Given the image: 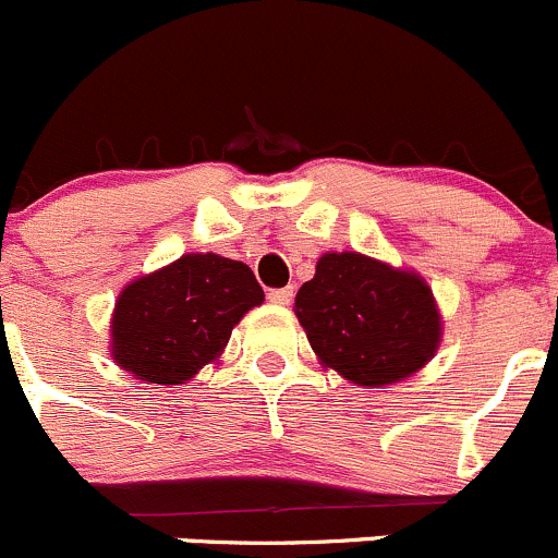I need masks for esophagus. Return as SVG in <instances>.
Instances as JSON below:
<instances>
[{"instance_id": "1", "label": "esophagus", "mask_w": 558, "mask_h": 558, "mask_svg": "<svg viewBox=\"0 0 558 558\" xmlns=\"http://www.w3.org/2000/svg\"><path fill=\"white\" fill-rule=\"evenodd\" d=\"M295 290L292 287H279V290H268V301L277 303V306H287L292 301Z\"/></svg>"}]
</instances>
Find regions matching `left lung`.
<instances>
[{
    "label": "left lung",
    "instance_id": "8db88e82",
    "mask_svg": "<svg viewBox=\"0 0 558 558\" xmlns=\"http://www.w3.org/2000/svg\"><path fill=\"white\" fill-rule=\"evenodd\" d=\"M298 323L319 363L363 388L426 366L442 341L432 287L412 271L357 252H328L295 295Z\"/></svg>",
    "mask_w": 558,
    "mask_h": 558
}]
</instances>
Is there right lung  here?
Listing matches in <instances>:
<instances>
[{"label":"right lung","mask_w":558,"mask_h":558,"mask_svg":"<svg viewBox=\"0 0 558 558\" xmlns=\"http://www.w3.org/2000/svg\"><path fill=\"white\" fill-rule=\"evenodd\" d=\"M263 298L244 263L214 252L184 255L121 290L110 355L143 383L181 385L222 355L235 325Z\"/></svg>","instance_id":"obj_1"}]
</instances>
